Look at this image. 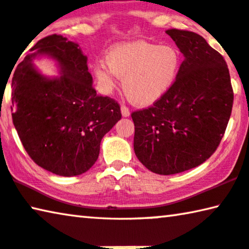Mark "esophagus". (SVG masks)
<instances>
[{
  "instance_id": "1",
  "label": "esophagus",
  "mask_w": 249,
  "mask_h": 249,
  "mask_svg": "<svg viewBox=\"0 0 249 249\" xmlns=\"http://www.w3.org/2000/svg\"><path fill=\"white\" fill-rule=\"evenodd\" d=\"M121 114H122V117L127 118L130 116V110L125 106H121Z\"/></svg>"
}]
</instances>
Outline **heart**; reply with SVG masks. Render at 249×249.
<instances>
[{
  "instance_id": "obj_1",
  "label": "heart",
  "mask_w": 249,
  "mask_h": 249,
  "mask_svg": "<svg viewBox=\"0 0 249 249\" xmlns=\"http://www.w3.org/2000/svg\"><path fill=\"white\" fill-rule=\"evenodd\" d=\"M180 63V54L171 45L124 42L109 50L106 62L95 64L94 74L102 92H111L118 76L124 79L122 88L129 101L138 107H148L169 92Z\"/></svg>"
}]
</instances>
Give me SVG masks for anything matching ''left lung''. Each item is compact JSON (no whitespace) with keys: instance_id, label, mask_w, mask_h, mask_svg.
Here are the masks:
<instances>
[{"instance_id":"left-lung-1","label":"left lung","mask_w":249,"mask_h":249,"mask_svg":"<svg viewBox=\"0 0 249 249\" xmlns=\"http://www.w3.org/2000/svg\"><path fill=\"white\" fill-rule=\"evenodd\" d=\"M166 33L185 60L169 92L131 118L137 158L152 173L167 176L199 166L216 151L234 92L226 62L204 37L177 29Z\"/></svg>"}]
</instances>
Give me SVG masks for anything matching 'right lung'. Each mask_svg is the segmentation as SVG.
Here are the masks:
<instances>
[{
    "label": "right lung",
    "instance_id": "add662e5",
    "mask_svg": "<svg viewBox=\"0 0 249 249\" xmlns=\"http://www.w3.org/2000/svg\"><path fill=\"white\" fill-rule=\"evenodd\" d=\"M12 78V119L23 147L37 166L72 177L97 161L103 136L121 119L120 106L92 88L88 58L72 41L49 36L30 49ZM39 56L54 59L59 77L42 75Z\"/></svg>",
    "mask_w": 249,
    "mask_h": 249
}]
</instances>
